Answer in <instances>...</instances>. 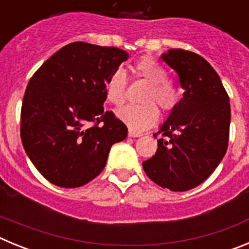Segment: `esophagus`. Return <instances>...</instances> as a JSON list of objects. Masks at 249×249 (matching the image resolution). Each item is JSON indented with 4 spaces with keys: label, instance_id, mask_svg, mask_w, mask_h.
Masks as SVG:
<instances>
[{
    "label": "esophagus",
    "instance_id": "obj_1",
    "mask_svg": "<svg viewBox=\"0 0 249 249\" xmlns=\"http://www.w3.org/2000/svg\"><path fill=\"white\" fill-rule=\"evenodd\" d=\"M128 136H129V137H133V138H135V137H141V136H142V133L129 129V131H128Z\"/></svg>",
    "mask_w": 249,
    "mask_h": 249
}]
</instances>
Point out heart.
Instances as JSON below:
<instances>
[{"instance_id": "obj_1", "label": "heart", "mask_w": 249, "mask_h": 249, "mask_svg": "<svg viewBox=\"0 0 249 249\" xmlns=\"http://www.w3.org/2000/svg\"><path fill=\"white\" fill-rule=\"evenodd\" d=\"M137 76L149 83L142 96V105H128L117 112V117L132 131H144L155 126L160 112L154 103L163 112L173 111L179 100L177 89L166 81L163 67L151 57H142L135 65ZM105 96L109 103L120 107L127 97V78L123 70L118 68L109 76L105 86Z\"/></svg>"}]
</instances>
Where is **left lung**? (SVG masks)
<instances>
[{"mask_svg": "<svg viewBox=\"0 0 249 249\" xmlns=\"http://www.w3.org/2000/svg\"><path fill=\"white\" fill-rule=\"evenodd\" d=\"M160 58L178 74L183 97L157 135L155 156L144 160L146 175L173 192L192 190L213 173L230 140V97L221 78L203 57L172 48Z\"/></svg>", "mask_w": 249, "mask_h": 249, "instance_id": "8db88e82", "label": "left lung"}]
</instances>
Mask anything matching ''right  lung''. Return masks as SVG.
<instances>
[{
    "label": "right lung",
    "mask_w": 249,
    "mask_h": 249,
    "mask_svg": "<svg viewBox=\"0 0 249 249\" xmlns=\"http://www.w3.org/2000/svg\"><path fill=\"white\" fill-rule=\"evenodd\" d=\"M126 51L73 42L31 77L21 108V140L31 162L51 183L76 188L105 168L126 124L106 111L105 86Z\"/></svg>",
    "instance_id": "1"
}]
</instances>
